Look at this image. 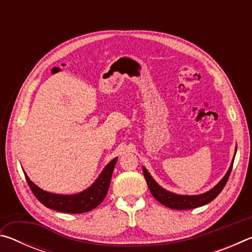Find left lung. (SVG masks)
Segmentation results:
<instances>
[{"label":"left lung","instance_id":"1","mask_svg":"<svg viewBox=\"0 0 252 252\" xmlns=\"http://www.w3.org/2000/svg\"><path fill=\"white\" fill-rule=\"evenodd\" d=\"M236 152H237V147L236 150H234V156L233 159L231 161V164L228 169L227 173L224 174V177L221 179V180L217 183V185L211 188L210 190L207 191V192L201 193V194H178L171 192V191L165 190L164 188H162L159 183H158L155 179L152 178V176L149 173L148 170L142 167L143 170V174L144 178L147 180V185L149 187V190L152 193L153 197H155L158 201L160 203L163 204V206L171 208V209H176V210H188V209H194L198 207H202L204 204H207L209 202H211L213 199H215L217 195H218L227 183L230 172L232 170V165H233V160L234 157H236Z\"/></svg>","mask_w":252,"mask_h":252}]
</instances>
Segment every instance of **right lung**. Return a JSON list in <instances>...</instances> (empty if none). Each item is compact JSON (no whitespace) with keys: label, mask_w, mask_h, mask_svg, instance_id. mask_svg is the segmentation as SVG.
I'll list each match as a JSON object with an SVG mask.
<instances>
[{"label":"right lung","mask_w":252,"mask_h":252,"mask_svg":"<svg viewBox=\"0 0 252 252\" xmlns=\"http://www.w3.org/2000/svg\"><path fill=\"white\" fill-rule=\"evenodd\" d=\"M117 161L118 158L111 160L90 187L74 194H58L45 191L30 180L29 176L24 172V170L23 172L33 194L46 208L65 213H82L96 208L103 201L106 193H108L111 177H112L113 169Z\"/></svg>","instance_id":"right-lung-1"}]
</instances>
